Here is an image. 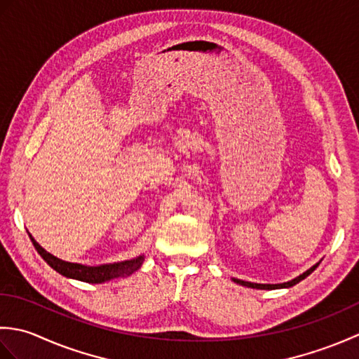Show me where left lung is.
<instances>
[{
	"label": "left lung",
	"mask_w": 359,
	"mask_h": 359,
	"mask_svg": "<svg viewBox=\"0 0 359 359\" xmlns=\"http://www.w3.org/2000/svg\"><path fill=\"white\" fill-rule=\"evenodd\" d=\"M318 265H319V264L313 265V266H311L310 270H307L306 273H302L301 276H297V278H294L293 280H290V282H284V284H255V282H247V280H241V279H234V282H238V284H241V285L251 287V288H259V290H276V288H287V287H293V285H296L297 282H301L302 279H306V278L309 276V274H311V273H313V271L318 269Z\"/></svg>",
	"instance_id": "obj_1"
}]
</instances>
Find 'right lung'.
I'll list each match as a JSON object with an SVG mask.
<instances>
[{
	"instance_id": "add662e5",
	"label": "right lung",
	"mask_w": 359,
	"mask_h": 359,
	"mask_svg": "<svg viewBox=\"0 0 359 359\" xmlns=\"http://www.w3.org/2000/svg\"><path fill=\"white\" fill-rule=\"evenodd\" d=\"M30 239H32V243L38 253H40V256L52 266L53 270L58 271L60 274H63L66 278L89 282V284H100V282H104V280L129 276V274L134 273L137 269H140V265L143 262V256H139L135 259H131V261H125L118 264H106V265H98V266L72 264V262L62 261V259L48 253L44 248L38 245L32 236H30Z\"/></svg>"
}]
</instances>
